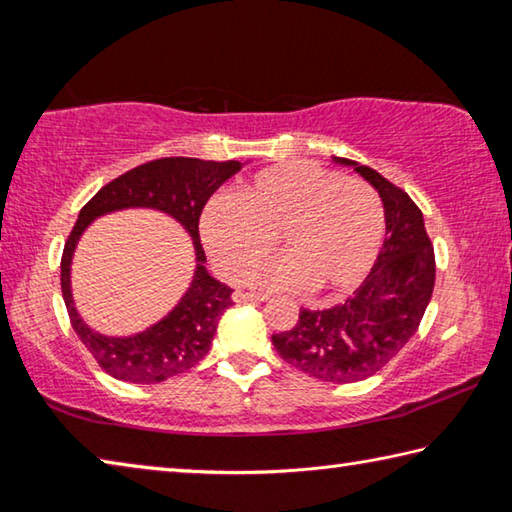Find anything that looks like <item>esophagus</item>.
Returning <instances> with one entry per match:
<instances>
[{
    "label": "esophagus",
    "mask_w": 512,
    "mask_h": 512,
    "mask_svg": "<svg viewBox=\"0 0 512 512\" xmlns=\"http://www.w3.org/2000/svg\"><path fill=\"white\" fill-rule=\"evenodd\" d=\"M235 302H264L266 296L262 293H248V291H235Z\"/></svg>",
    "instance_id": "1"
}]
</instances>
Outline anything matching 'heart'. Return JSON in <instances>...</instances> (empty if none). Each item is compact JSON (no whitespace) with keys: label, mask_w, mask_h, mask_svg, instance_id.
<instances>
[{"label":"heart","mask_w":512,"mask_h":512,"mask_svg":"<svg viewBox=\"0 0 512 512\" xmlns=\"http://www.w3.org/2000/svg\"><path fill=\"white\" fill-rule=\"evenodd\" d=\"M201 235L223 277L237 282L272 249L285 255L254 268L248 282L268 291L341 296L357 289L375 266L386 214L372 187L314 162H284L259 171L239 201L205 207Z\"/></svg>","instance_id":"b5f03b06"}]
</instances>
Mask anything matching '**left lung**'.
<instances>
[{
    "label": "left lung",
    "mask_w": 512,
    "mask_h": 512,
    "mask_svg": "<svg viewBox=\"0 0 512 512\" xmlns=\"http://www.w3.org/2000/svg\"><path fill=\"white\" fill-rule=\"evenodd\" d=\"M332 160L377 189L386 214L384 246L348 300L329 309H300L296 327L271 341L284 361L309 377L350 384L379 372L418 332L436 282V257L409 194L366 164Z\"/></svg>",
    "instance_id": "8db88e82"
}]
</instances>
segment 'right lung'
<instances>
[{"mask_svg":"<svg viewBox=\"0 0 512 512\" xmlns=\"http://www.w3.org/2000/svg\"><path fill=\"white\" fill-rule=\"evenodd\" d=\"M244 167L237 160L214 162L198 158H162L140 164L101 187L83 207L60 259V287L74 332L110 377L131 384H160L192 370L210 352L216 325L232 305V289L207 273L198 237V219L205 203L225 180ZM146 206L169 213L193 237L197 268L186 296L158 324L133 337H106L84 325L71 298V257L87 225L103 213Z\"/></svg>","mask_w":512,"mask_h":512,"instance_id":"right-lung-1","label":"right lung"}]
</instances>
